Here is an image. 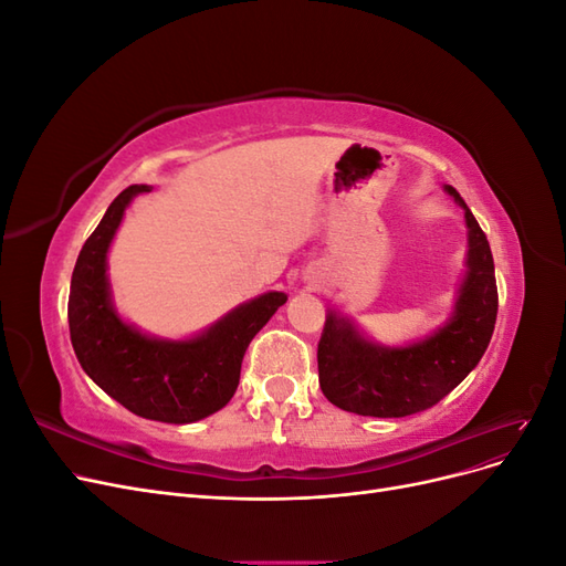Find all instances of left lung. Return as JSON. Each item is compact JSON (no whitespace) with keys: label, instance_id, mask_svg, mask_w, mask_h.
<instances>
[{"label":"left lung","instance_id":"obj_1","mask_svg":"<svg viewBox=\"0 0 566 566\" xmlns=\"http://www.w3.org/2000/svg\"><path fill=\"white\" fill-rule=\"evenodd\" d=\"M447 193L465 210L468 271L451 318L420 342L382 347L366 339L347 316L328 312L318 342V385L342 410L370 418H403L439 403L484 356L495 314L493 254L482 227L453 186Z\"/></svg>","mask_w":566,"mask_h":566}]
</instances>
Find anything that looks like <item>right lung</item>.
<instances>
[{
  "instance_id": "right-lung-1",
  "label": "right lung",
  "mask_w": 566,
  "mask_h": 566,
  "mask_svg": "<svg viewBox=\"0 0 566 566\" xmlns=\"http://www.w3.org/2000/svg\"><path fill=\"white\" fill-rule=\"evenodd\" d=\"M148 191L146 184L125 188L82 245L67 297V323L82 370L108 397L146 420L186 424L231 401L248 345L287 295L264 293L188 339L150 337L125 323L111 300L108 248L129 202Z\"/></svg>"
}]
</instances>
